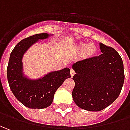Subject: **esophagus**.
<instances>
[{"instance_id": "1", "label": "esophagus", "mask_w": 130, "mask_h": 130, "mask_svg": "<svg viewBox=\"0 0 130 130\" xmlns=\"http://www.w3.org/2000/svg\"><path fill=\"white\" fill-rule=\"evenodd\" d=\"M70 74H71V76L73 77V76H74V74H75V71H74V69H71Z\"/></svg>"}]
</instances>
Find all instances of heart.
<instances>
[{"mask_svg": "<svg viewBox=\"0 0 130 130\" xmlns=\"http://www.w3.org/2000/svg\"><path fill=\"white\" fill-rule=\"evenodd\" d=\"M80 49H84V52L86 54H91L92 53H93L94 50H95V47H94L93 44H88L86 46L85 44H80Z\"/></svg>", "mask_w": 130, "mask_h": 130, "instance_id": "1", "label": "heart"}]
</instances>
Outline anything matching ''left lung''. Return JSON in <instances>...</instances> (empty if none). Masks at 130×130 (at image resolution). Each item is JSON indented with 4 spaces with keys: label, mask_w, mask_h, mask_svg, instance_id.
<instances>
[{
    "label": "left lung",
    "mask_w": 130,
    "mask_h": 130,
    "mask_svg": "<svg viewBox=\"0 0 130 130\" xmlns=\"http://www.w3.org/2000/svg\"><path fill=\"white\" fill-rule=\"evenodd\" d=\"M102 54L77 61L72 65L75 103L88 111H101L119 96L125 74L121 56L110 46L100 43Z\"/></svg>",
    "instance_id": "left-lung-1"
}]
</instances>
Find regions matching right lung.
Segmentation results:
<instances>
[{
	"label": "right lung",
	"instance_id": "add662e5",
	"mask_svg": "<svg viewBox=\"0 0 130 130\" xmlns=\"http://www.w3.org/2000/svg\"><path fill=\"white\" fill-rule=\"evenodd\" d=\"M52 35L42 33L22 39L15 46L10 56L7 69L9 86L16 98L29 108L42 109L49 107L58 88L67 78H71L69 68L52 71L37 79L29 78L24 74L23 55L39 40Z\"/></svg>",
	"mask_w": 130,
	"mask_h": 130
}]
</instances>
